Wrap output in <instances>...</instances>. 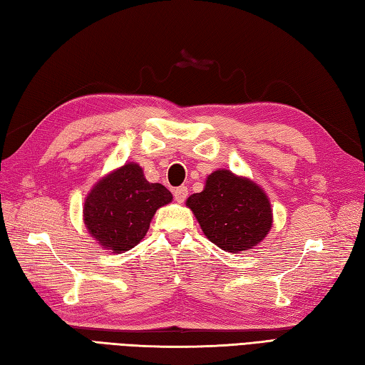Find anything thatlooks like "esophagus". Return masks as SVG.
Returning a JSON list of instances; mask_svg holds the SVG:
<instances>
[{"label": "esophagus", "instance_id": "esophagus-1", "mask_svg": "<svg viewBox=\"0 0 365 365\" xmlns=\"http://www.w3.org/2000/svg\"><path fill=\"white\" fill-rule=\"evenodd\" d=\"M187 193H189L187 187H185V185H180V187H176L173 190V197H175V200H176L178 203H182L184 200L187 198Z\"/></svg>", "mask_w": 365, "mask_h": 365}]
</instances>
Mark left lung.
Masks as SVG:
<instances>
[{
	"label": "left lung",
	"instance_id": "8db88e82",
	"mask_svg": "<svg viewBox=\"0 0 365 365\" xmlns=\"http://www.w3.org/2000/svg\"><path fill=\"white\" fill-rule=\"evenodd\" d=\"M205 236L217 247L237 254L262 242L272 225V210L264 190L230 170H215L205 189L187 198Z\"/></svg>",
	"mask_w": 365,
	"mask_h": 365
}]
</instances>
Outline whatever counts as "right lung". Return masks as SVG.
<instances>
[{
    "label": "right lung",
    "mask_w": 365,
    "mask_h": 365,
    "mask_svg": "<svg viewBox=\"0 0 365 365\" xmlns=\"http://www.w3.org/2000/svg\"><path fill=\"white\" fill-rule=\"evenodd\" d=\"M172 200V192L159 182H148L138 163L129 162L88 193L83 220L103 249L125 252L143 240L155 211Z\"/></svg>",
    "instance_id": "add662e5"
}]
</instances>
